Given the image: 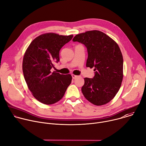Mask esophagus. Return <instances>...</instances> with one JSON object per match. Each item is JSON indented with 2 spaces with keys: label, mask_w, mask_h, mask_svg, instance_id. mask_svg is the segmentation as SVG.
Segmentation results:
<instances>
[{
  "label": "esophagus",
  "mask_w": 146,
  "mask_h": 146,
  "mask_svg": "<svg viewBox=\"0 0 146 146\" xmlns=\"http://www.w3.org/2000/svg\"><path fill=\"white\" fill-rule=\"evenodd\" d=\"M72 78H73V79H75V78H76L77 77H78V76L74 75V74H72Z\"/></svg>",
  "instance_id": "34e87169"
}]
</instances>
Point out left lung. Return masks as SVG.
<instances>
[{"label":"left lung","mask_w":146,"mask_h":146,"mask_svg":"<svg viewBox=\"0 0 146 146\" xmlns=\"http://www.w3.org/2000/svg\"><path fill=\"white\" fill-rule=\"evenodd\" d=\"M73 41L86 47V66L95 68L92 78H84L82 94L95 105H105L114 98L121 86L123 57L119 47L109 36L96 30L78 34Z\"/></svg>","instance_id":"left-lung-1"}]
</instances>
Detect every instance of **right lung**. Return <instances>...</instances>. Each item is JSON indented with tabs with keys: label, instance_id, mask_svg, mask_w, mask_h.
Returning a JSON list of instances; mask_svg holds the SVG:
<instances>
[{
	"label": "right lung",
	"instance_id": "right-lung-1",
	"mask_svg": "<svg viewBox=\"0 0 146 146\" xmlns=\"http://www.w3.org/2000/svg\"><path fill=\"white\" fill-rule=\"evenodd\" d=\"M73 35L54 33L41 35L27 48L23 58L24 78L33 96L46 105H52L63 98L72 82V76L51 72L59 61V51L70 41Z\"/></svg>",
	"mask_w": 146,
	"mask_h": 146
}]
</instances>
